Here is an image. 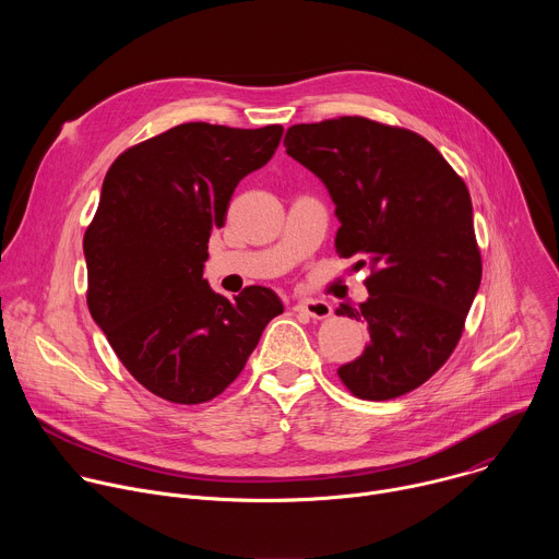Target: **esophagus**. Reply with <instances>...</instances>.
Listing matches in <instances>:
<instances>
[{
  "mask_svg": "<svg viewBox=\"0 0 559 559\" xmlns=\"http://www.w3.org/2000/svg\"><path fill=\"white\" fill-rule=\"evenodd\" d=\"M296 311L300 313H307L309 318H316V321H321V318H328L332 316V305L328 300H313V298H305V300H298L294 305Z\"/></svg>",
  "mask_w": 559,
  "mask_h": 559,
  "instance_id": "1",
  "label": "esophagus"
}]
</instances>
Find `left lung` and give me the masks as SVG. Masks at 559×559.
<instances>
[{"label": "left lung", "mask_w": 559, "mask_h": 559, "mask_svg": "<svg viewBox=\"0 0 559 559\" xmlns=\"http://www.w3.org/2000/svg\"><path fill=\"white\" fill-rule=\"evenodd\" d=\"M283 143L336 205L338 257L371 272L369 298L336 309L369 330L341 380L362 401L420 386L455 349L483 278L464 181L425 136L365 117L298 123Z\"/></svg>", "instance_id": "8db88e82"}]
</instances>
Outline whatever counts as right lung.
<instances>
[{"mask_svg": "<svg viewBox=\"0 0 559 559\" xmlns=\"http://www.w3.org/2000/svg\"><path fill=\"white\" fill-rule=\"evenodd\" d=\"M283 126L181 123L115 158L84 236L88 309L123 367L179 405L216 397L283 313L261 285L234 300L203 278L234 188L274 156Z\"/></svg>", "mask_w": 559, "mask_h": 559, "instance_id": "obj_1", "label": "right lung"}]
</instances>
